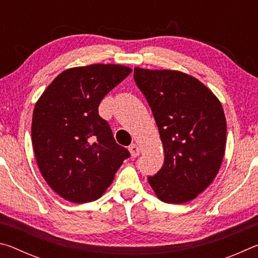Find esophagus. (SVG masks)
Wrapping results in <instances>:
<instances>
[{
    "label": "esophagus",
    "instance_id": "1",
    "mask_svg": "<svg viewBox=\"0 0 258 258\" xmlns=\"http://www.w3.org/2000/svg\"><path fill=\"white\" fill-rule=\"evenodd\" d=\"M128 150L131 152V155H132L133 158H135V157H138L140 155V148L135 145V143H133V145H131L128 147Z\"/></svg>",
    "mask_w": 258,
    "mask_h": 258
}]
</instances>
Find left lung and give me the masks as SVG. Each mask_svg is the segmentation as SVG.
<instances>
[{"instance_id":"left-lung-1","label":"left lung","mask_w":258,"mask_h":258,"mask_svg":"<svg viewBox=\"0 0 258 258\" xmlns=\"http://www.w3.org/2000/svg\"><path fill=\"white\" fill-rule=\"evenodd\" d=\"M134 81L154 113L165 151L163 167L148 181L165 203L190 202L211 184L223 160L222 104L202 82L181 72L135 68Z\"/></svg>"}]
</instances>
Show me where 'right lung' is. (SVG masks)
Returning a JSON list of instances; mask_svg holds the SVG:
<instances>
[{
  "label": "right lung",
  "mask_w": 258,
  "mask_h": 258,
  "mask_svg": "<svg viewBox=\"0 0 258 258\" xmlns=\"http://www.w3.org/2000/svg\"><path fill=\"white\" fill-rule=\"evenodd\" d=\"M120 64L67 69L34 108L32 142L38 168L60 197L82 204L101 197L131 156L99 115L101 100L130 75Z\"/></svg>",
  "instance_id": "obj_1"
}]
</instances>
